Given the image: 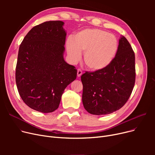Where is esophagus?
Segmentation results:
<instances>
[{
    "label": "esophagus",
    "mask_w": 155,
    "mask_h": 155,
    "mask_svg": "<svg viewBox=\"0 0 155 155\" xmlns=\"http://www.w3.org/2000/svg\"><path fill=\"white\" fill-rule=\"evenodd\" d=\"M82 75V71L80 69H78V70H77V76H78V77H81V75Z\"/></svg>",
    "instance_id": "esophagus-1"
}]
</instances>
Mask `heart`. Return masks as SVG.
Listing matches in <instances>:
<instances>
[{
    "mask_svg": "<svg viewBox=\"0 0 155 155\" xmlns=\"http://www.w3.org/2000/svg\"><path fill=\"white\" fill-rule=\"evenodd\" d=\"M118 48V41L114 35L95 28L77 32L66 43L70 61H78L81 58V52H84V63L88 69L93 71L107 68L114 60Z\"/></svg>",
    "mask_w": 155,
    "mask_h": 155,
    "instance_id": "heart-1",
    "label": "heart"
}]
</instances>
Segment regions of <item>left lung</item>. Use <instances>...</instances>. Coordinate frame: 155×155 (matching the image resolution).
Here are the masks:
<instances>
[{
    "label": "left lung",
    "mask_w": 155,
    "mask_h": 155,
    "mask_svg": "<svg viewBox=\"0 0 155 155\" xmlns=\"http://www.w3.org/2000/svg\"><path fill=\"white\" fill-rule=\"evenodd\" d=\"M135 55L127 39L121 36L117 53L109 66L81 76L82 102L94 115H106L120 109L131 95L135 84Z\"/></svg>",
    "instance_id": "1"
}]
</instances>
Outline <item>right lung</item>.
Segmentation results:
<instances>
[{
    "instance_id": "1",
    "label": "right lung",
    "mask_w": 155,
    "mask_h": 155,
    "mask_svg": "<svg viewBox=\"0 0 155 155\" xmlns=\"http://www.w3.org/2000/svg\"><path fill=\"white\" fill-rule=\"evenodd\" d=\"M61 21H47L32 28L18 52L15 82L21 99L35 110L49 113L58 108L66 87L77 70L64 61L67 32Z\"/></svg>"
}]
</instances>
